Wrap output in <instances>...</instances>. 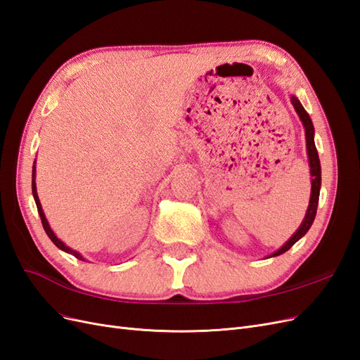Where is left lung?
I'll return each mask as SVG.
<instances>
[{
  "instance_id": "1",
  "label": "left lung",
  "mask_w": 360,
  "mask_h": 360,
  "mask_svg": "<svg viewBox=\"0 0 360 360\" xmlns=\"http://www.w3.org/2000/svg\"><path fill=\"white\" fill-rule=\"evenodd\" d=\"M291 103L294 106V110L299 114L302 123L304 126V135H307V150H308V156H309V167H311V176H312V188H311V200H309V207L307 216L302 222V225L299 226V230L292 234V237L290 240L282 246L279 250L274 254V257L281 255L287 252V250L296 243L300 237H303L304 234L308 233V230L311 228L315 214H317V207H319V197H320V186H321V167H320V159H319V153L317 148H315V143H314V126L311 118L308 115V112L303 110L302 103L297 101V97H291Z\"/></svg>"
}]
</instances>
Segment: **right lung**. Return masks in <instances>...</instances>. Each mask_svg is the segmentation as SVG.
<instances>
[{"mask_svg": "<svg viewBox=\"0 0 360 360\" xmlns=\"http://www.w3.org/2000/svg\"><path fill=\"white\" fill-rule=\"evenodd\" d=\"M36 169H34V167H32V197H34V201H36V205H37V212H39V214H40V221H41V225H43V228H45V231H46V234H48V237L51 238L52 240V243L56 245L57 248H60L61 250H64V252H68V254H72L73 257H76L78 259H82L84 261V258L81 257V254H78L76 252V250H73V249H70V248H68L66 245H64L60 238H57V236L53 234V231L51 230V226H49V224H48V221H46V217H45V213H43V210H41V204H40V201H39V197H37V191H36V181H34V172Z\"/></svg>", "mask_w": 360, "mask_h": 360, "instance_id": "1", "label": "right lung"}]
</instances>
